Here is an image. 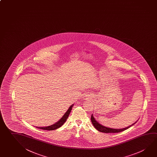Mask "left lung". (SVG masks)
Segmentation results:
<instances>
[{
	"label": "left lung",
	"instance_id": "1",
	"mask_svg": "<svg viewBox=\"0 0 157 157\" xmlns=\"http://www.w3.org/2000/svg\"><path fill=\"white\" fill-rule=\"evenodd\" d=\"M91 121L94 126L97 130H98L100 132H104V133H118V132L124 131V130L128 129L130 127L132 126L133 124H135L137 122V121H138L135 122L134 124H132L128 127H127L126 128H124L122 129H115V128H111L102 126L101 124H99V122L96 121L95 118L94 117L93 115H92L91 116Z\"/></svg>",
	"mask_w": 157,
	"mask_h": 157
}]
</instances>
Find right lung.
<instances>
[{
	"label": "right lung",
	"mask_w": 157,
	"mask_h": 157,
	"mask_svg": "<svg viewBox=\"0 0 157 157\" xmlns=\"http://www.w3.org/2000/svg\"><path fill=\"white\" fill-rule=\"evenodd\" d=\"M73 106V105H72L69 107L68 110L67 111L66 113H64V115L62 116V117L59 121H57L56 124H53L51 125V126H50L42 127H36V128H38L39 129H44V130H48V131H52V130L57 129L58 128H59L60 127L62 126L64 124V122L66 121L68 117L69 113H70L71 110H72Z\"/></svg>",
	"instance_id": "obj_1"
}]
</instances>
